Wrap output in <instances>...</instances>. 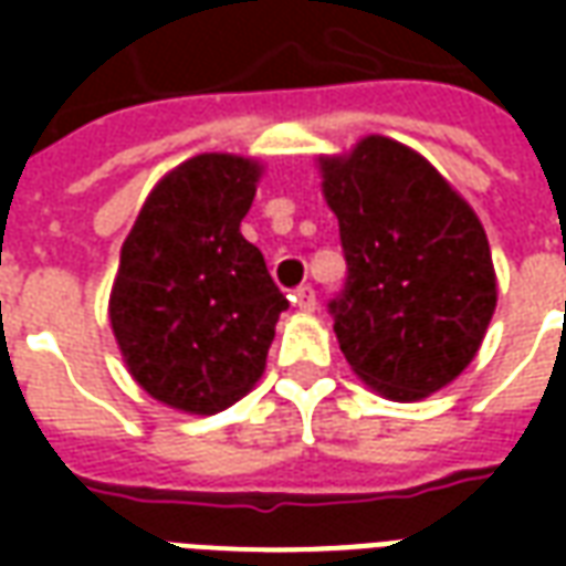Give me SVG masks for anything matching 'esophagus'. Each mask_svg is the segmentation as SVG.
<instances>
[{
  "mask_svg": "<svg viewBox=\"0 0 566 566\" xmlns=\"http://www.w3.org/2000/svg\"><path fill=\"white\" fill-rule=\"evenodd\" d=\"M294 303H296V308H300V312H315V306H318V300H315V291H312L308 284L296 287Z\"/></svg>",
  "mask_w": 566,
  "mask_h": 566,
  "instance_id": "obj_1",
  "label": "esophagus"
}]
</instances>
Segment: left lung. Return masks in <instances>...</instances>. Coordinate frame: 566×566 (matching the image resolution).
<instances>
[{
	"label": "left lung",
	"instance_id": "1",
	"mask_svg": "<svg viewBox=\"0 0 566 566\" xmlns=\"http://www.w3.org/2000/svg\"><path fill=\"white\" fill-rule=\"evenodd\" d=\"M348 284L333 331L348 367L394 403H416L470 367L497 308V275L473 206L418 150L364 136L318 157Z\"/></svg>",
	"mask_w": 566,
	"mask_h": 566
}]
</instances>
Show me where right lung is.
Returning a JSON list of instances; mask_svg holds the SVG:
<instances>
[{
    "label": "right lung",
    "instance_id": "obj_1",
    "mask_svg": "<svg viewBox=\"0 0 566 566\" xmlns=\"http://www.w3.org/2000/svg\"><path fill=\"white\" fill-rule=\"evenodd\" d=\"M263 163L197 154L163 175L124 239L108 321L157 403L214 416L263 376L287 300L242 235Z\"/></svg>",
    "mask_w": 566,
    "mask_h": 566
}]
</instances>
